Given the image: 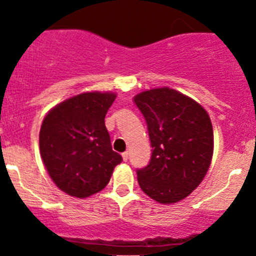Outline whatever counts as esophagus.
Segmentation results:
<instances>
[{"label": "esophagus", "instance_id": "1", "mask_svg": "<svg viewBox=\"0 0 256 256\" xmlns=\"http://www.w3.org/2000/svg\"><path fill=\"white\" fill-rule=\"evenodd\" d=\"M122 159L125 162H128V152H122Z\"/></svg>", "mask_w": 256, "mask_h": 256}]
</instances>
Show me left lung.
<instances>
[{
    "label": "left lung",
    "instance_id": "obj_1",
    "mask_svg": "<svg viewBox=\"0 0 256 256\" xmlns=\"http://www.w3.org/2000/svg\"><path fill=\"white\" fill-rule=\"evenodd\" d=\"M145 117L152 154L138 182L159 204H176L198 187L210 168L214 130L206 110L168 87L134 97Z\"/></svg>",
    "mask_w": 256,
    "mask_h": 256
}]
</instances>
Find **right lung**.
<instances>
[{
    "instance_id": "1",
    "label": "right lung",
    "mask_w": 256,
    "mask_h": 256,
    "mask_svg": "<svg viewBox=\"0 0 256 256\" xmlns=\"http://www.w3.org/2000/svg\"><path fill=\"white\" fill-rule=\"evenodd\" d=\"M114 93L87 92L50 110L39 135L40 154L56 187L86 198L104 190L122 156L114 152L104 116Z\"/></svg>"
}]
</instances>
